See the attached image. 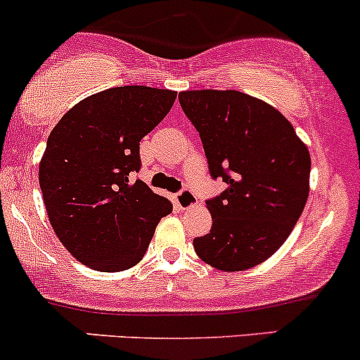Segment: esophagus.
Listing matches in <instances>:
<instances>
[{
	"label": "esophagus",
	"instance_id": "obj_1",
	"mask_svg": "<svg viewBox=\"0 0 360 360\" xmlns=\"http://www.w3.org/2000/svg\"><path fill=\"white\" fill-rule=\"evenodd\" d=\"M175 200H176V205H179L180 209H191L197 204L195 193H193L192 191H188V188H184V191L176 193Z\"/></svg>",
	"mask_w": 360,
	"mask_h": 360
}]
</instances>
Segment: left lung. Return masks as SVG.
<instances>
[{
  "instance_id": "left-lung-1",
  "label": "left lung",
  "mask_w": 360,
  "mask_h": 360,
  "mask_svg": "<svg viewBox=\"0 0 360 360\" xmlns=\"http://www.w3.org/2000/svg\"><path fill=\"white\" fill-rule=\"evenodd\" d=\"M209 172L228 188L207 200L211 233L193 240L224 272L252 269L284 245L309 193L311 156L292 124L264 100L234 90L181 91Z\"/></svg>"
}]
</instances>
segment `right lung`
I'll list each match as a JSON object with an SVG mask.
<instances>
[{
    "instance_id": "obj_1",
    "label": "right lung",
    "mask_w": 360,
    "mask_h": 360,
    "mask_svg": "<svg viewBox=\"0 0 360 360\" xmlns=\"http://www.w3.org/2000/svg\"><path fill=\"white\" fill-rule=\"evenodd\" d=\"M176 91L117 86L76 103L52 129L39 184L56 236L76 260L120 272L143 260L161 217L173 211L144 181L139 143L167 117Z\"/></svg>"
}]
</instances>
